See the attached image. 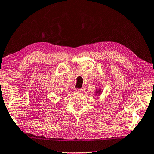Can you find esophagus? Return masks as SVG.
<instances>
[{"instance_id": "34e87169", "label": "esophagus", "mask_w": 154, "mask_h": 154, "mask_svg": "<svg viewBox=\"0 0 154 154\" xmlns=\"http://www.w3.org/2000/svg\"><path fill=\"white\" fill-rule=\"evenodd\" d=\"M74 91L76 93H81V89H79V88H75Z\"/></svg>"}]
</instances>
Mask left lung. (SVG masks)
Segmentation results:
<instances>
[{
    "label": "left lung",
    "mask_w": 154,
    "mask_h": 154,
    "mask_svg": "<svg viewBox=\"0 0 154 154\" xmlns=\"http://www.w3.org/2000/svg\"><path fill=\"white\" fill-rule=\"evenodd\" d=\"M97 93H98V94H99V93H100V91H97Z\"/></svg>",
    "instance_id": "left-lung-1"
}]
</instances>
